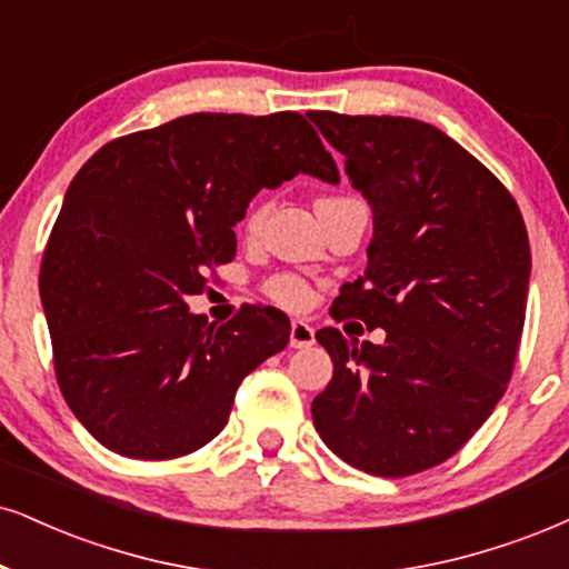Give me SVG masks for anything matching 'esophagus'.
Segmentation results:
<instances>
[{"mask_svg": "<svg viewBox=\"0 0 569 569\" xmlns=\"http://www.w3.org/2000/svg\"><path fill=\"white\" fill-rule=\"evenodd\" d=\"M313 327L306 321H292L290 325V346L292 348H308L313 346Z\"/></svg>", "mask_w": 569, "mask_h": 569, "instance_id": "obj_1", "label": "esophagus"}]
</instances>
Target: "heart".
<instances>
[{"mask_svg": "<svg viewBox=\"0 0 569 569\" xmlns=\"http://www.w3.org/2000/svg\"><path fill=\"white\" fill-rule=\"evenodd\" d=\"M266 216V208H258L252 210L248 227L250 231H256L258 227H261ZM266 292H269L271 300H277L279 306H287V308H306L308 300H311V290H308V284L303 282V279L296 277V273H279V277H273L269 284H266Z\"/></svg>", "mask_w": 569, "mask_h": 569, "instance_id": "1", "label": "heart"}]
</instances>
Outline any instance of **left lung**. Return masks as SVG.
Segmentation results:
<instances>
[{"mask_svg": "<svg viewBox=\"0 0 569 569\" xmlns=\"http://www.w3.org/2000/svg\"><path fill=\"white\" fill-rule=\"evenodd\" d=\"M371 206L363 277L335 319L382 327L385 342L317 332L335 363L311 403L327 448L380 478L430 469L480 430L515 369L530 282L517 202L478 158L432 123L311 113Z\"/></svg>", "mask_w": 569, "mask_h": 569, "instance_id": "8db88e82", "label": "left lung"}]
</instances>
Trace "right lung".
<instances>
[{
    "label": "right lung",
    "instance_id": "add662e5",
    "mask_svg": "<svg viewBox=\"0 0 569 569\" xmlns=\"http://www.w3.org/2000/svg\"><path fill=\"white\" fill-rule=\"evenodd\" d=\"M298 173L340 181L300 113H192L113 139L70 181L39 292L62 398L104 448L147 461L198 451L244 377L287 346L277 308L216 327L187 298L234 258L250 200Z\"/></svg>",
    "mask_w": 569,
    "mask_h": 569
}]
</instances>
